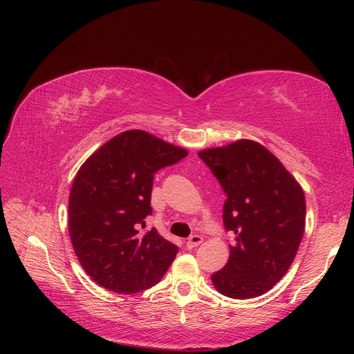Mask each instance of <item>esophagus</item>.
Masks as SVG:
<instances>
[{
	"mask_svg": "<svg viewBox=\"0 0 354 354\" xmlns=\"http://www.w3.org/2000/svg\"><path fill=\"white\" fill-rule=\"evenodd\" d=\"M201 243H202V236H201V235H191L189 239L187 241V247H188L189 250H192V248L198 247Z\"/></svg>",
	"mask_w": 354,
	"mask_h": 354,
	"instance_id": "1",
	"label": "esophagus"
}]
</instances>
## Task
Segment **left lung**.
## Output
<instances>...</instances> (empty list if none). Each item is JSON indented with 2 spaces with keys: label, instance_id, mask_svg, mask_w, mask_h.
<instances>
[{
  "label": "left lung",
  "instance_id": "8db88e82",
  "mask_svg": "<svg viewBox=\"0 0 354 354\" xmlns=\"http://www.w3.org/2000/svg\"><path fill=\"white\" fill-rule=\"evenodd\" d=\"M227 199L224 227L235 235L230 259L214 272L215 288L247 300L272 288L288 271L306 227L304 192L268 149L241 139L201 151Z\"/></svg>",
  "mask_w": 354,
  "mask_h": 354
}]
</instances>
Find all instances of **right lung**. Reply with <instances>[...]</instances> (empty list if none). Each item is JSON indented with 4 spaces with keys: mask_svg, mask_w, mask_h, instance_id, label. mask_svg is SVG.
Here are the masks:
<instances>
[{
    "mask_svg": "<svg viewBox=\"0 0 354 354\" xmlns=\"http://www.w3.org/2000/svg\"><path fill=\"white\" fill-rule=\"evenodd\" d=\"M188 152L145 130H126L93 153L73 180L68 234L79 263L99 286L122 294L158 284L178 247L146 234L153 175Z\"/></svg>",
    "mask_w": 354,
    "mask_h": 354,
    "instance_id": "1",
    "label": "right lung"
}]
</instances>
